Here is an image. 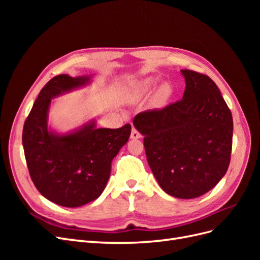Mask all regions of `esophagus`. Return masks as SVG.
<instances>
[{
	"label": "esophagus",
	"instance_id": "esophagus-1",
	"mask_svg": "<svg viewBox=\"0 0 260 260\" xmlns=\"http://www.w3.org/2000/svg\"><path fill=\"white\" fill-rule=\"evenodd\" d=\"M130 138L131 139H140V138H142V135H141V133L136 129V128H132V131H131V136H130Z\"/></svg>",
	"mask_w": 260,
	"mask_h": 260
}]
</instances>
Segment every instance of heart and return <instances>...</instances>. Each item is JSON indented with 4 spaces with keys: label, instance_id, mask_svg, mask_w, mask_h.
Here are the masks:
<instances>
[{
    "label": "heart",
    "instance_id": "b5f03b06",
    "mask_svg": "<svg viewBox=\"0 0 260 260\" xmlns=\"http://www.w3.org/2000/svg\"><path fill=\"white\" fill-rule=\"evenodd\" d=\"M154 86H155V81L153 79H151V78H148V79H145L140 83L139 90L141 92L146 93V92H149L151 90H153ZM167 96H168V89L166 88V86H164V88H161L158 91V93H157V100L164 101L167 99Z\"/></svg>",
    "mask_w": 260,
    "mask_h": 260
}]
</instances>
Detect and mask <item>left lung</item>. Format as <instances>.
I'll use <instances>...</instances> for the list:
<instances>
[{
	"label": "left lung",
	"instance_id": "1",
	"mask_svg": "<svg viewBox=\"0 0 260 260\" xmlns=\"http://www.w3.org/2000/svg\"><path fill=\"white\" fill-rule=\"evenodd\" d=\"M183 98L138 114L147 162L160 187L178 199L207 193L229 167L233 119L218 86L206 75L182 69Z\"/></svg>",
	"mask_w": 260,
	"mask_h": 260
}]
</instances>
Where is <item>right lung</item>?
I'll list each match as a JSON object with an SVG mask.
<instances>
[{
    "label": "right lung",
    "instance_id": "add662e5",
    "mask_svg": "<svg viewBox=\"0 0 260 260\" xmlns=\"http://www.w3.org/2000/svg\"><path fill=\"white\" fill-rule=\"evenodd\" d=\"M89 81L90 77L55 76L39 93L23 124L22 145L31 180L45 199L64 207H79L99 198L111 176L113 158L131 133L130 123L98 129L94 121L62 136L48 129L51 100Z\"/></svg>",
    "mask_w": 260,
    "mask_h": 260
}]
</instances>
